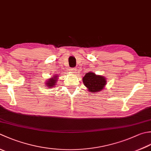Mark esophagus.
<instances>
[{"instance_id":"obj_1","label":"esophagus","mask_w":151,"mask_h":151,"mask_svg":"<svg viewBox=\"0 0 151 151\" xmlns=\"http://www.w3.org/2000/svg\"><path fill=\"white\" fill-rule=\"evenodd\" d=\"M70 72H72L73 73H76V68H70V69H69Z\"/></svg>"}]
</instances>
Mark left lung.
<instances>
[{
    "label": "left lung",
    "instance_id": "left-lung-1",
    "mask_svg": "<svg viewBox=\"0 0 151 151\" xmlns=\"http://www.w3.org/2000/svg\"><path fill=\"white\" fill-rule=\"evenodd\" d=\"M84 86L91 93L102 90L107 84L106 78L103 76L97 75L93 73H88L82 78Z\"/></svg>",
    "mask_w": 151,
    "mask_h": 151
}]
</instances>
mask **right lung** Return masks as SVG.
Segmentation results:
<instances>
[{
  "instance_id": "add662e5",
  "label": "right lung",
  "mask_w": 151,
  "mask_h": 151,
  "mask_svg": "<svg viewBox=\"0 0 151 151\" xmlns=\"http://www.w3.org/2000/svg\"><path fill=\"white\" fill-rule=\"evenodd\" d=\"M58 76H54L52 78H49L48 80H47V82H46V86H48V88H51L52 87L54 86V85L55 83H57V81H58Z\"/></svg>"
}]
</instances>
